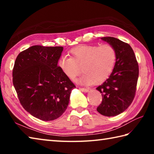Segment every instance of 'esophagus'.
Here are the masks:
<instances>
[{
  "label": "esophagus",
  "instance_id": "1",
  "mask_svg": "<svg viewBox=\"0 0 154 154\" xmlns=\"http://www.w3.org/2000/svg\"><path fill=\"white\" fill-rule=\"evenodd\" d=\"M79 90L81 91H82L83 92H85V93H87L89 92V90L86 89V88H79Z\"/></svg>",
  "mask_w": 154,
  "mask_h": 154
}]
</instances>
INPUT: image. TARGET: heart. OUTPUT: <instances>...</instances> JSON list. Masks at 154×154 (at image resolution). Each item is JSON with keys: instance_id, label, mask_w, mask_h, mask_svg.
I'll use <instances>...</instances> for the list:
<instances>
[{"instance_id": "obj_1", "label": "heart", "mask_w": 154, "mask_h": 154, "mask_svg": "<svg viewBox=\"0 0 154 154\" xmlns=\"http://www.w3.org/2000/svg\"><path fill=\"white\" fill-rule=\"evenodd\" d=\"M72 58L62 56L58 64L64 74L73 80L81 73L79 82L82 84H100L110 77L116 66L117 52L110 44L80 45L70 51Z\"/></svg>"}]
</instances>
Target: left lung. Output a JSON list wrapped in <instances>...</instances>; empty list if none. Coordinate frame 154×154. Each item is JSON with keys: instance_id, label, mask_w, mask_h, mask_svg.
Returning a JSON list of instances; mask_svg holds the SVG:
<instances>
[{"instance_id": "left-lung-1", "label": "left lung", "mask_w": 154, "mask_h": 154, "mask_svg": "<svg viewBox=\"0 0 154 154\" xmlns=\"http://www.w3.org/2000/svg\"><path fill=\"white\" fill-rule=\"evenodd\" d=\"M100 38L116 49L117 61L110 77L96 88L103 96L102 103L96 110L103 116H116L123 113L133 100L139 77V66L129 44L111 36Z\"/></svg>"}]
</instances>
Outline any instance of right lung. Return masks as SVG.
<instances>
[{
    "mask_svg": "<svg viewBox=\"0 0 154 154\" xmlns=\"http://www.w3.org/2000/svg\"><path fill=\"white\" fill-rule=\"evenodd\" d=\"M63 47L34 45L20 52L13 69V83L26 111L43 121L60 117L75 85L60 69Z\"/></svg>",
    "mask_w": 154,
    "mask_h": 154,
    "instance_id": "add662e5",
    "label": "right lung"
}]
</instances>
